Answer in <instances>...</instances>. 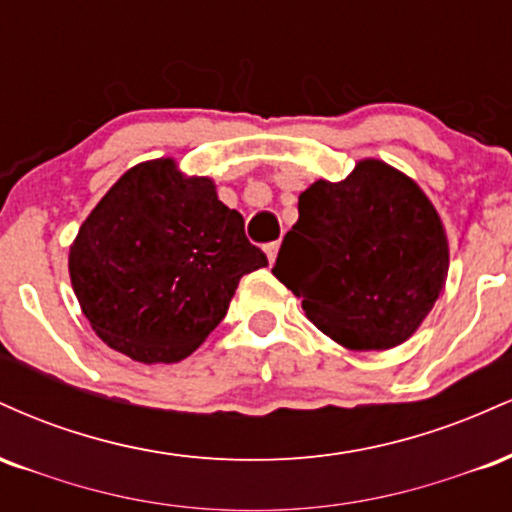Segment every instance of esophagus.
Masks as SVG:
<instances>
[{"instance_id":"34e87169","label":"esophagus","mask_w":512,"mask_h":512,"mask_svg":"<svg viewBox=\"0 0 512 512\" xmlns=\"http://www.w3.org/2000/svg\"><path fill=\"white\" fill-rule=\"evenodd\" d=\"M264 252H267V257H269V262L274 264V260H276V255H279V243H269L267 248H264Z\"/></svg>"}]
</instances>
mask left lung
<instances>
[{
	"label": "left lung",
	"instance_id": "left-lung-1",
	"mask_svg": "<svg viewBox=\"0 0 512 512\" xmlns=\"http://www.w3.org/2000/svg\"><path fill=\"white\" fill-rule=\"evenodd\" d=\"M272 274L303 298L317 330L354 351L402 344L448 276V238L428 197L383 161L298 197Z\"/></svg>",
	"mask_w": 512,
	"mask_h": 512
}]
</instances>
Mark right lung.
<instances>
[{"instance_id": "add662e5", "label": "right lung", "mask_w": 512, "mask_h": 512, "mask_svg": "<svg viewBox=\"0 0 512 512\" xmlns=\"http://www.w3.org/2000/svg\"><path fill=\"white\" fill-rule=\"evenodd\" d=\"M267 267L209 178L170 158L127 170L69 252L81 310L110 349L139 363L190 356L226 315L238 281Z\"/></svg>"}]
</instances>
